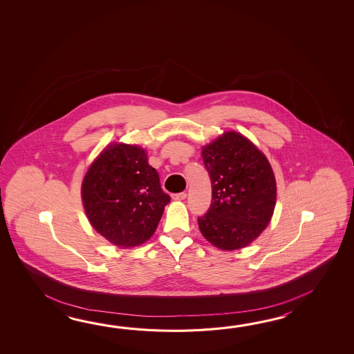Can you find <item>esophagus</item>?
Instances as JSON below:
<instances>
[{"label": "esophagus", "mask_w": 354, "mask_h": 354, "mask_svg": "<svg viewBox=\"0 0 354 354\" xmlns=\"http://www.w3.org/2000/svg\"><path fill=\"white\" fill-rule=\"evenodd\" d=\"M186 197H187V195H186L185 192H180V194H174V195H172V198H174V201H183Z\"/></svg>", "instance_id": "1"}]
</instances>
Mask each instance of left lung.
<instances>
[{"label":"left lung","instance_id":"8db88e82","mask_svg":"<svg viewBox=\"0 0 354 354\" xmlns=\"http://www.w3.org/2000/svg\"><path fill=\"white\" fill-rule=\"evenodd\" d=\"M210 174L212 203L198 218L206 241L221 250L245 248L270 224L277 185L263 151L238 131L229 130L201 148Z\"/></svg>","mask_w":354,"mask_h":354}]
</instances>
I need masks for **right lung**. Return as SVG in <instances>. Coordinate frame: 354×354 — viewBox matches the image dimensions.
I'll return each instance as SVG.
<instances>
[{
	"label": "right lung",
	"instance_id": "add662e5",
	"mask_svg": "<svg viewBox=\"0 0 354 354\" xmlns=\"http://www.w3.org/2000/svg\"><path fill=\"white\" fill-rule=\"evenodd\" d=\"M83 209L92 227L119 248L149 241L171 197L160 188L148 153L136 144H107L81 185Z\"/></svg>",
	"mask_w": 354,
	"mask_h": 354
}]
</instances>
